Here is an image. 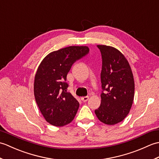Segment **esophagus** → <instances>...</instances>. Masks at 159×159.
I'll use <instances>...</instances> for the list:
<instances>
[{"mask_svg": "<svg viewBox=\"0 0 159 159\" xmlns=\"http://www.w3.org/2000/svg\"><path fill=\"white\" fill-rule=\"evenodd\" d=\"M89 99V96H84L81 97V100L83 101V102H86V101Z\"/></svg>", "mask_w": 159, "mask_h": 159, "instance_id": "34e87169", "label": "esophagus"}]
</instances>
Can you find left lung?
Segmentation results:
<instances>
[{
  "label": "left lung",
  "instance_id": "8db88e82",
  "mask_svg": "<svg viewBox=\"0 0 159 159\" xmlns=\"http://www.w3.org/2000/svg\"><path fill=\"white\" fill-rule=\"evenodd\" d=\"M102 59L101 103L95 113L107 125L121 122L129 113L134 96L133 72L126 57L113 46L98 45Z\"/></svg>",
  "mask_w": 159,
  "mask_h": 159
}]
</instances>
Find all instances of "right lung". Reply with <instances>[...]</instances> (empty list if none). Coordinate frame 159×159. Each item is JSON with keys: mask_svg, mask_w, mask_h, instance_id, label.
I'll return each mask as SVG.
<instances>
[{"mask_svg": "<svg viewBox=\"0 0 159 159\" xmlns=\"http://www.w3.org/2000/svg\"><path fill=\"white\" fill-rule=\"evenodd\" d=\"M89 51L87 46L66 47L49 53L38 66L34 80L35 101L44 119L53 126H65L76 116L79 103L66 92V77L72 64Z\"/></svg>", "mask_w": 159, "mask_h": 159, "instance_id": "add662e5", "label": "right lung"}]
</instances>
